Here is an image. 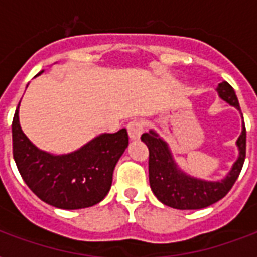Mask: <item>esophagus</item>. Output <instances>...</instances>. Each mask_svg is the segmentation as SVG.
Listing matches in <instances>:
<instances>
[{"label":"esophagus","instance_id":"1","mask_svg":"<svg viewBox=\"0 0 257 257\" xmlns=\"http://www.w3.org/2000/svg\"><path fill=\"white\" fill-rule=\"evenodd\" d=\"M144 128L145 125L141 120L131 121L128 124V126H126L129 133V139H131V140H139L141 135H143V132H144Z\"/></svg>","mask_w":257,"mask_h":257}]
</instances>
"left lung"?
Instances as JSON below:
<instances>
[{
  "instance_id": "1",
  "label": "left lung",
  "mask_w": 257,
  "mask_h": 257,
  "mask_svg": "<svg viewBox=\"0 0 257 257\" xmlns=\"http://www.w3.org/2000/svg\"><path fill=\"white\" fill-rule=\"evenodd\" d=\"M216 90L221 100L241 112L235 90L227 81L220 82ZM141 141L145 143L149 149V184L155 196L164 205L185 211L209 207L231 191L245 160L247 132L243 121L241 135L236 141L239 157L227 176L217 181L197 179L184 172L173 159L168 143L160 137L156 131L151 129L148 133H144L141 136Z\"/></svg>"
}]
</instances>
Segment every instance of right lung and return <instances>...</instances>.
I'll return each instance as SVG.
<instances>
[{
  "mask_svg": "<svg viewBox=\"0 0 257 257\" xmlns=\"http://www.w3.org/2000/svg\"><path fill=\"white\" fill-rule=\"evenodd\" d=\"M18 108L20 104L12 124L13 157L34 195L61 209H81L100 203L108 195L114 167L128 147L126 129L98 135L74 152L52 155L38 149L22 132Z\"/></svg>",
  "mask_w": 257,
  "mask_h": 257,
  "instance_id": "obj_1",
  "label": "right lung"
}]
</instances>
